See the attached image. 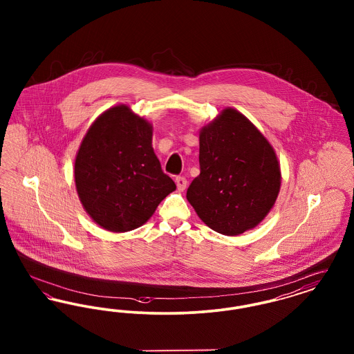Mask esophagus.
I'll return each instance as SVG.
<instances>
[{"label": "esophagus", "mask_w": 354, "mask_h": 354, "mask_svg": "<svg viewBox=\"0 0 354 354\" xmlns=\"http://www.w3.org/2000/svg\"><path fill=\"white\" fill-rule=\"evenodd\" d=\"M175 183H176V187H178L179 191H185V187H187V179L185 176H176Z\"/></svg>", "instance_id": "34e87169"}]
</instances>
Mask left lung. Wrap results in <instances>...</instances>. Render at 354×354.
Here are the masks:
<instances>
[{"mask_svg": "<svg viewBox=\"0 0 354 354\" xmlns=\"http://www.w3.org/2000/svg\"><path fill=\"white\" fill-rule=\"evenodd\" d=\"M201 174L187 189L199 218L236 236L267 216L280 191V166L268 140L243 114L225 109L201 131Z\"/></svg>", "mask_w": 354, "mask_h": 354, "instance_id": "obj_1", "label": "left lung"}]
</instances>
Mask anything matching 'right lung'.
Here are the masks:
<instances>
[{"label":"right lung","instance_id":"obj_1","mask_svg":"<svg viewBox=\"0 0 354 354\" xmlns=\"http://www.w3.org/2000/svg\"><path fill=\"white\" fill-rule=\"evenodd\" d=\"M151 139V124L127 106L103 113L84 135L75 158V185L86 212L104 230L140 227L176 188Z\"/></svg>","mask_w":354,"mask_h":354}]
</instances>
